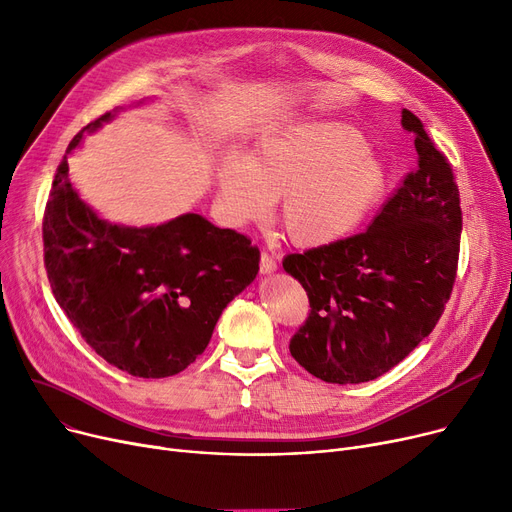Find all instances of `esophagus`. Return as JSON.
I'll return each mask as SVG.
<instances>
[{"label": "esophagus", "mask_w": 512, "mask_h": 512, "mask_svg": "<svg viewBox=\"0 0 512 512\" xmlns=\"http://www.w3.org/2000/svg\"><path fill=\"white\" fill-rule=\"evenodd\" d=\"M276 261L267 255V253H261V261H259V270H261V274H274L276 272Z\"/></svg>", "instance_id": "esophagus-1"}]
</instances>
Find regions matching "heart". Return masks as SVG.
I'll return each instance as SVG.
<instances>
[{
  "label": "heart",
  "mask_w": 512,
  "mask_h": 512,
  "mask_svg": "<svg viewBox=\"0 0 512 512\" xmlns=\"http://www.w3.org/2000/svg\"><path fill=\"white\" fill-rule=\"evenodd\" d=\"M384 161L344 120L305 118L265 130L251 155L230 151L215 170L222 220L261 224L280 201L294 247L324 249L353 236L388 191Z\"/></svg>",
  "instance_id": "1"
}]
</instances>
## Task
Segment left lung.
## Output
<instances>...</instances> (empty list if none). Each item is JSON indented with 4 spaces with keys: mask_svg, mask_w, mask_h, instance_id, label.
<instances>
[{
    "mask_svg": "<svg viewBox=\"0 0 512 512\" xmlns=\"http://www.w3.org/2000/svg\"><path fill=\"white\" fill-rule=\"evenodd\" d=\"M400 122L415 132L417 170L367 232L282 261L311 305L290 355L328 384L369 382L398 365L432 334L456 278L459 186L421 120L402 110Z\"/></svg>",
    "mask_w": 512,
    "mask_h": 512,
    "instance_id": "obj_1",
    "label": "left lung"
}]
</instances>
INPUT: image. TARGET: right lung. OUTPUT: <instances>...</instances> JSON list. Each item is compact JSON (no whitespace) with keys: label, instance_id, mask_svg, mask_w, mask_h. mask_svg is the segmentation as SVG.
I'll list each match as a JSON object with an SVG mask.
<instances>
[{"label":"right lung","instance_id":"right-lung-1","mask_svg":"<svg viewBox=\"0 0 512 512\" xmlns=\"http://www.w3.org/2000/svg\"><path fill=\"white\" fill-rule=\"evenodd\" d=\"M116 114L80 130L58 166L43 215L45 270L99 357L134 378H168L205 351L226 305L255 280L259 249L199 213L143 228L99 218L70 182L68 153Z\"/></svg>","mask_w":512,"mask_h":512}]
</instances>
